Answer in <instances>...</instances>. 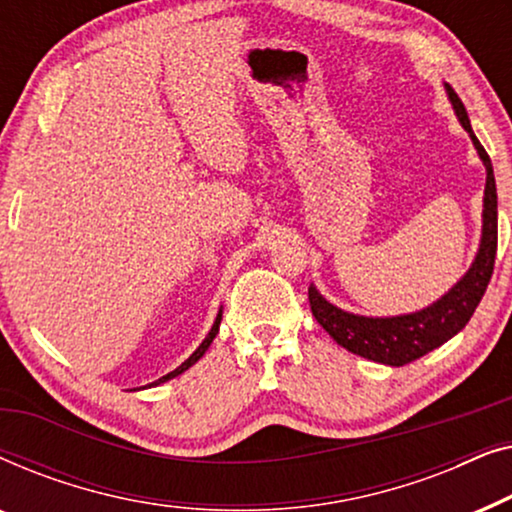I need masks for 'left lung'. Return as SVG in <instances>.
Masks as SVG:
<instances>
[{"instance_id":"1","label":"left lung","mask_w":512,"mask_h":512,"mask_svg":"<svg viewBox=\"0 0 512 512\" xmlns=\"http://www.w3.org/2000/svg\"><path fill=\"white\" fill-rule=\"evenodd\" d=\"M445 93L454 114L459 118L461 128L468 132V137H471L475 151H478L482 165L487 170L485 198H482V235L478 254H475L471 268L436 303L410 314H396V317H363V314L340 310L338 305L328 303L314 284H310V291H307L310 293V307L314 319L319 321L321 328L340 347H345L347 352L359 354L368 361L384 363V366H405V363L433 352V349L454 338L468 324V319L473 317L475 307L480 305L482 296H485L487 284L494 272L496 226H499L496 221L499 219H496V181L492 160H489L487 151L482 149L478 137H475L466 107L447 83Z\"/></svg>"}]
</instances>
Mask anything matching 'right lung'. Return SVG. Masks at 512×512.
Here are the masks:
<instances>
[{
  "label": "right lung",
  "instance_id": "1",
  "mask_svg": "<svg viewBox=\"0 0 512 512\" xmlns=\"http://www.w3.org/2000/svg\"><path fill=\"white\" fill-rule=\"evenodd\" d=\"M221 317H223V307H221V310H219V314H216V321H214L212 331H209V333H207V338L200 342V347H198V349H195V352H193L191 356H188V359H186L184 363H181V366H179V368H174V370H172V373H167V375H163V377H160V380H156V382H151V384H149V387H158V384H163V382H167V380H172V377H177V375H181V373H184V370H188V368H191V366H193V363H198V361L202 359V356H205V352H207V349H209V345H212V340L216 338V333H219V326H221Z\"/></svg>",
  "mask_w": 512,
  "mask_h": 512
}]
</instances>
